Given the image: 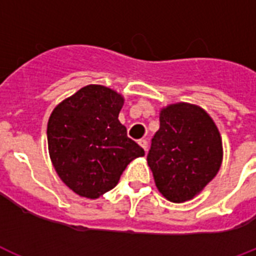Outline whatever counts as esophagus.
<instances>
[{
    "label": "esophagus",
    "instance_id": "obj_1",
    "mask_svg": "<svg viewBox=\"0 0 256 256\" xmlns=\"http://www.w3.org/2000/svg\"><path fill=\"white\" fill-rule=\"evenodd\" d=\"M138 143H139V146H140V147L143 148V150H144L146 152H147V148H148V142L146 140V139H140V140H139Z\"/></svg>",
    "mask_w": 256,
    "mask_h": 256
}]
</instances>
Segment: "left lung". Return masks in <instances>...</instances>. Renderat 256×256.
<instances>
[{"instance_id": "obj_1", "label": "left lung", "mask_w": 256, "mask_h": 256, "mask_svg": "<svg viewBox=\"0 0 256 256\" xmlns=\"http://www.w3.org/2000/svg\"><path fill=\"white\" fill-rule=\"evenodd\" d=\"M221 158L220 132L203 109L181 102L161 110L147 162L168 200L182 203L194 198L218 174Z\"/></svg>"}]
</instances>
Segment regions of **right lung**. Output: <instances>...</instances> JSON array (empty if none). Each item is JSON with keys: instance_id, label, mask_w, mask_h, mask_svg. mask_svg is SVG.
<instances>
[{"instance_id": "1", "label": "right lung", "mask_w": 256, "mask_h": 256, "mask_svg": "<svg viewBox=\"0 0 256 256\" xmlns=\"http://www.w3.org/2000/svg\"><path fill=\"white\" fill-rule=\"evenodd\" d=\"M124 98L102 86H86L53 110L48 122L52 162L66 186L96 199L112 190L144 150L118 121Z\"/></svg>"}]
</instances>
